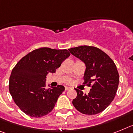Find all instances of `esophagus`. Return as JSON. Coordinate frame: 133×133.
I'll list each match as a JSON object with an SVG mask.
<instances>
[{
	"label": "esophagus",
	"instance_id": "esophagus-1",
	"mask_svg": "<svg viewBox=\"0 0 133 133\" xmlns=\"http://www.w3.org/2000/svg\"><path fill=\"white\" fill-rule=\"evenodd\" d=\"M71 87H68V86H65V91L70 90H71Z\"/></svg>",
	"mask_w": 133,
	"mask_h": 133
}]
</instances>
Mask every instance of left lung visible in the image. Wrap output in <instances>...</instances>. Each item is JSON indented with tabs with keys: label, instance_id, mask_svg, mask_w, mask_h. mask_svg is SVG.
<instances>
[{
	"label": "left lung",
	"instance_id": "8db88e82",
	"mask_svg": "<svg viewBox=\"0 0 133 133\" xmlns=\"http://www.w3.org/2000/svg\"><path fill=\"white\" fill-rule=\"evenodd\" d=\"M68 50L86 65L84 84L88 86L92 84L88 94L75 89L77 97L72 104L84 115L101 112L109 106L116 94L119 75L115 63L106 53L93 46H79Z\"/></svg>",
	"mask_w": 133,
	"mask_h": 133
}]
</instances>
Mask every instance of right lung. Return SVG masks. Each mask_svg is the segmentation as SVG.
I'll list each match as a JSON object with an SVG mask.
<instances>
[{"label": "right lung", "mask_w": 133, "mask_h": 133, "mask_svg": "<svg viewBox=\"0 0 133 133\" xmlns=\"http://www.w3.org/2000/svg\"><path fill=\"white\" fill-rule=\"evenodd\" d=\"M70 55L67 49L41 47L26 54L16 64L9 79V92L24 113L39 118L54 109L65 88L58 85L46 88V76L55 73Z\"/></svg>", "instance_id": "add662e5"}]
</instances>
